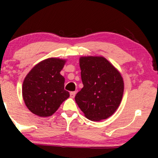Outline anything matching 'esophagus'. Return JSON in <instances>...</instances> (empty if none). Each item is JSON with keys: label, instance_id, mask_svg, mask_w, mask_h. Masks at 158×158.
<instances>
[{"label": "esophagus", "instance_id": "obj_1", "mask_svg": "<svg viewBox=\"0 0 158 158\" xmlns=\"http://www.w3.org/2000/svg\"><path fill=\"white\" fill-rule=\"evenodd\" d=\"M76 94V92H70V97H71V98H74Z\"/></svg>", "mask_w": 158, "mask_h": 158}]
</instances>
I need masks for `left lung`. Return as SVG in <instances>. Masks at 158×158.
I'll return each instance as SVG.
<instances>
[{
  "mask_svg": "<svg viewBox=\"0 0 158 158\" xmlns=\"http://www.w3.org/2000/svg\"><path fill=\"white\" fill-rule=\"evenodd\" d=\"M79 66L83 88L76 95V102L89 120L108 118L122 102V75L103 56H81Z\"/></svg>",
  "mask_w": 158,
  "mask_h": 158,
  "instance_id": "obj_1",
  "label": "left lung"
}]
</instances>
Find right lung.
<instances>
[{
	"instance_id": "1",
	"label": "right lung",
	"mask_w": 158,
	"mask_h": 158,
	"mask_svg": "<svg viewBox=\"0 0 158 158\" xmlns=\"http://www.w3.org/2000/svg\"><path fill=\"white\" fill-rule=\"evenodd\" d=\"M66 60L48 58L33 66L22 86L23 101L27 109L40 117L53 114L69 97L64 89L65 78L60 74Z\"/></svg>"
}]
</instances>
